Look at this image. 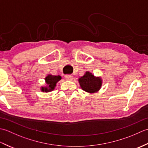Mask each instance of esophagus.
I'll return each mask as SVG.
<instances>
[{
    "label": "esophagus",
    "instance_id": "obj_1",
    "mask_svg": "<svg viewBox=\"0 0 148 148\" xmlns=\"http://www.w3.org/2000/svg\"><path fill=\"white\" fill-rule=\"evenodd\" d=\"M65 79L67 80H69V81H71L73 79V76H72V75H65Z\"/></svg>",
    "mask_w": 148,
    "mask_h": 148
}]
</instances>
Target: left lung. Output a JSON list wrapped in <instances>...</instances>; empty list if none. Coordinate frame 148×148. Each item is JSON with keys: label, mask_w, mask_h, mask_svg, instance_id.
<instances>
[{"label": "left lung", "mask_w": 148, "mask_h": 148, "mask_svg": "<svg viewBox=\"0 0 148 148\" xmlns=\"http://www.w3.org/2000/svg\"><path fill=\"white\" fill-rule=\"evenodd\" d=\"M83 90L90 93L99 92L102 85V79L100 77H95L91 72L87 71L84 76L78 79Z\"/></svg>", "instance_id": "1"}]
</instances>
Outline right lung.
<instances>
[{"label": "right lung", "instance_id": "obj_1", "mask_svg": "<svg viewBox=\"0 0 148 148\" xmlns=\"http://www.w3.org/2000/svg\"><path fill=\"white\" fill-rule=\"evenodd\" d=\"M62 77L60 76H53L51 74H48L45 77V82L46 84V86H42L40 88L42 92H49L53 91L60 80H61Z\"/></svg>", "mask_w": 148, "mask_h": 148}]
</instances>
